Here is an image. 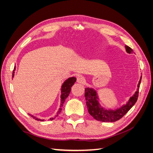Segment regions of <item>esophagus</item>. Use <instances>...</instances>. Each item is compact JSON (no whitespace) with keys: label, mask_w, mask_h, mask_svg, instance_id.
<instances>
[{"label":"esophagus","mask_w":153,"mask_h":153,"mask_svg":"<svg viewBox=\"0 0 153 153\" xmlns=\"http://www.w3.org/2000/svg\"><path fill=\"white\" fill-rule=\"evenodd\" d=\"M76 81L78 83H80V84H84V83L85 82V79L84 76H83L82 75H80L77 76V79Z\"/></svg>","instance_id":"34e87169"}]
</instances>
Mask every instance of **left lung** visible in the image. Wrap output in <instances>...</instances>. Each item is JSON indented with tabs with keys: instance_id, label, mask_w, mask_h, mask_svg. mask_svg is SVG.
Wrapping results in <instances>:
<instances>
[{
	"instance_id": "1",
	"label": "left lung",
	"mask_w": 153,
	"mask_h": 153,
	"mask_svg": "<svg viewBox=\"0 0 153 153\" xmlns=\"http://www.w3.org/2000/svg\"><path fill=\"white\" fill-rule=\"evenodd\" d=\"M125 49L127 53H132L133 50L128 46L125 45ZM142 76L137 85V91L134 94L128 102L123 105L121 107L117 109H105L99 103V98L96 91L92 88H85V97L86 100V105L87 106L88 112L91 116L94 117L97 121L101 122H115L122 118L128 111L130 110L132 106L137 102L138 91L140 85Z\"/></svg>"
}]
</instances>
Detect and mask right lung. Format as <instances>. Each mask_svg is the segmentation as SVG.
<instances>
[{
    "mask_svg": "<svg viewBox=\"0 0 153 153\" xmlns=\"http://www.w3.org/2000/svg\"><path fill=\"white\" fill-rule=\"evenodd\" d=\"M16 69V67L14 68V70L13 72V76L12 77L13 78L14 76V73H15V70ZM76 80V78L75 77H70L68 78V79L63 83V84L61 87V105H60V108H59V110L57 111V114L55 115V116L54 117H51L49 120L50 121H52L53 119H54L55 117L57 116H58V115L61 112V110H62V107L63 106V104L64 103V101H65L66 99L67 98V97L69 96V93H70L71 92V87L73 85V84H75V82ZM30 115H31V117H33L34 119H35L37 121H43L44 119H38V118H36V117L33 116L32 115L29 114Z\"/></svg>",
    "mask_w": 153,
    "mask_h": 153,
    "instance_id": "add662e5",
    "label": "right lung"
}]
</instances>
